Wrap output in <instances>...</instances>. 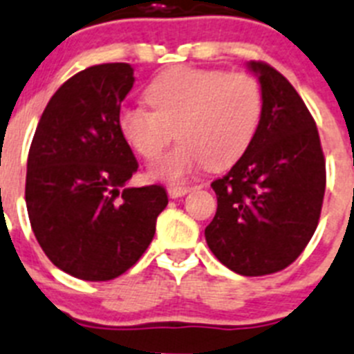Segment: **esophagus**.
<instances>
[{
	"label": "esophagus",
	"instance_id": "34e87169",
	"mask_svg": "<svg viewBox=\"0 0 354 354\" xmlns=\"http://www.w3.org/2000/svg\"><path fill=\"white\" fill-rule=\"evenodd\" d=\"M186 193H189V188H186V186H170V188H168V195H170V198L184 197Z\"/></svg>",
	"mask_w": 354,
	"mask_h": 354
}]
</instances>
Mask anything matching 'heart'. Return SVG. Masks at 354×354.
Here are the masks:
<instances>
[{
    "mask_svg": "<svg viewBox=\"0 0 354 354\" xmlns=\"http://www.w3.org/2000/svg\"><path fill=\"white\" fill-rule=\"evenodd\" d=\"M145 100L150 109H123L118 129L147 161L161 156L175 131L180 143L150 166V177L165 183H183L206 165L236 162L254 140L263 111L261 87L249 73L184 66L157 75Z\"/></svg>",
    "mask_w": 354,
    "mask_h": 354,
    "instance_id": "1",
    "label": "heart"
}]
</instances>
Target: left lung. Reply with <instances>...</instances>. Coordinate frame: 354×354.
<instances>
[{
    "label": "left lung",
    "instance_id": "left-lung-1",
    "mask_svg": "<svg viewBox=\"0 0 354 354\" xmlns=\"http://www.w3.org/2000/svg\"><path fill=\"white\" fill-rule=\"evenodd\" d=\"M263 111L258 132L222 179L211 183L216 214L206 227L211 252L241 276L294 263L319 223L326 161L312 114L279 71L250 60Z\"/></svg>",
    "mask_w": 354,
    "mask_h": 354
}]
</instances>
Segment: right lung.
<instances>
[{
  "mask_svg": "<svg viewBox=\"0 0 354 354\" xmlns=\"http://www.w3.org/2000/svg\"><path fill=\"white\" fill-rule=\"evenodd\" d=\"M132 86L125 62L84 69L51 96L30 147L25 198L33 234L51 263L78 279L129 270L168 204L162 186L127 188L138 161L118 118Z\"/></svg>",
  "mask_w": 354,
  "mask_h": 354,
  "instance_id": "add662e5",
  "label": "right lung"
}]
</instances>
